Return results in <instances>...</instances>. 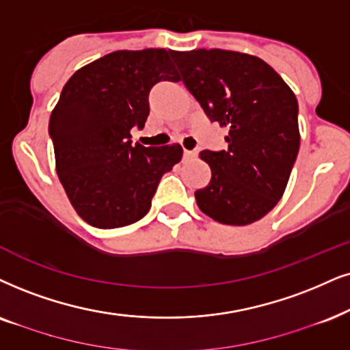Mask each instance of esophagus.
<instances>
[{"mask_svg":"<svg viewBox=\"0 0 350 350\" xmlns=\"http://www.w3.org/2000/svg\"><path fill=\"white\" fill-rule=\"evenodd\" d=\"M184 157L185 158H196L197 152L196 150H184Z\"/></svg>","mask_w":350,"mask_h":350,"instance_id":"34e87169","label":"esophagus"}]
</instances>
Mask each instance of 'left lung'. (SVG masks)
<instances>
[{
    "instance_id": "1",
    "label": "left lung",
    "mask_w": 350,
    "mask_h": 350,
    "mask_svg": "<svg viewBox=\"0 0 350 350\" xmlns=\"http://www.w3.org/2000/svg\"><path fill=\"white\" fill-rule=\"evenodd\" d=\"M183 82L211 122L226 126L228 150H203L211 167L196 192L203 213L245 226L284 193L300 145L299 105L280 74L256 56L228 50L171 51Z\"/></svg>"
}]
</instances>
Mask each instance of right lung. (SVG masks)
<instances>
[{
	"mask_svg": "<svg viewBox=\"0 0 350 350\" xmlns=\"http://www.w3.org/2000/svg\"><path fill=\"white\" fill-rule=\"evenodd\" d=\"M171 51H114L83 66L66 82L48 132L56 172L77 215L100 229L122 228L148 213L163 174L183 158L180 145H132L144 129L148 94L178 82Z\"/></svg>",
	"mask_w": 350,
	"mask_h": 350,
	"instance_id": "right-lung-1",
	"label": "right lung"
}]
</instances>
